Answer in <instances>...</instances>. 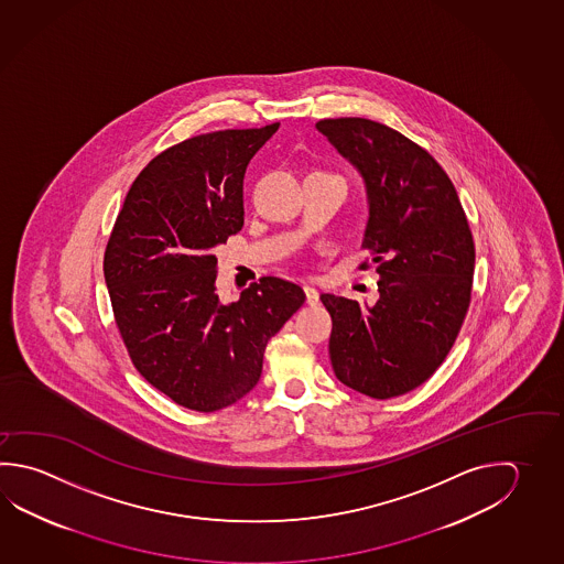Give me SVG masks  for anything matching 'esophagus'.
<instances>
[{
	"label": "esophagus",
	"instance_id": "esophagus-1",
	"mask_svg": "<svg viewBox=\"0 0 564 564\" xmlns=\"http://www.w3.org/2000/svg\"><path fill=\"white\" fill-rule=\"evenodd\" d=\"M304 294H306L307 306H318L319 296L314 288L304 286Z\"/></svg>",
	"mask_w": 564,
	"mask_h": 564
}]
</instances>
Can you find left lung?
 <instances>
[{
	"instance_id": "1",
	"label": "left lung",
	"mask_w": 564,
	"mask_h": 564,
	"mask_svg": "<svg viewBox=\"0 0 564 564\" xmlns=\"http://www.w3.org/2000/svg\"><path fill=\"white\" fill-rule=\"evenodd\" d=\"M316 127L366 181L361 248L379 274V300L368 310L319 296L332 316V368L351 390L390 400L425 383L462 332L475 270L471 228L447 173L405 134L361 117Z\"/></svg>"
}]
</instances>
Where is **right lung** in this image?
Returning a JSON list of instances; mask_svg holds the SVG:
<instances>
[{
    "mask_svg": "<svg viewBox=\"0 0 564 564\" xmlns=\"http://www.w3.org/2000/svg\"><path fill=\"white\" fill-rule=\"evenodd\" d=\"M280 123L198 134L134 178L105 248L115 324L137 371L186 410H225L262 373L268 339L304 304L302 288L260 278L216 296V246L245 225L246 166Z\"/></svg>",
    "mask_w": 564,
    "mask_h": 564,
    "instance_id": "right-lung-1",
    "label": "right lung"
}]
</instances>
